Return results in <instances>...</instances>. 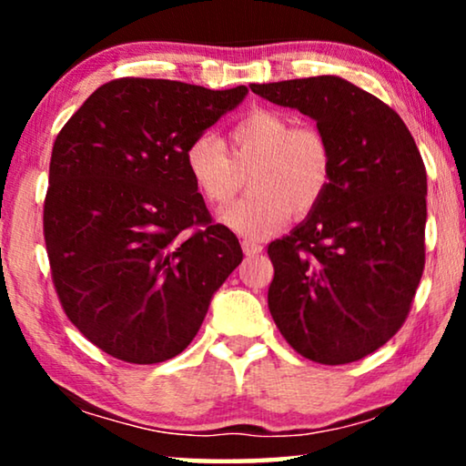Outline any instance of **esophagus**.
<instances>
[{"label": "esophagus", "mask_w": 466, "mask_h": 466, "mask_svg": "<svg viewBox=\"0 0 466 466\" xmlns=\"http://www.w3.org/2000/svg\"><path fill=\"white\" fill-rule=\"evenodd\" d=\"M241 248H244L246 257H258V254L263 252V246H260L258 241H254V239H244V241H241Z\"/></svg>", "instance_id": "34e87169"}]
</instances>
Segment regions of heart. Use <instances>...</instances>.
I'll list each match as a JSON object with an SVG mask.
<instances>
[{"label": "heart", "instance_id": "obj_1", "mask_svg": "<svg viewBox=\"0 0 466 466\" xmlns=\"http://www.w3.org/2000/svg\"><path fill=\"white\" fill-rule=\"evenodd\" d=\"M231 155L214 136L188 144L187 169L199 193L225 206L244 184L241 169H250V190L222 212V222L244 238L258 239L289 220L303 216L327 195L333 177V150L322 131L295 127L276 110H254L228 129Z\"/></svg>", "mask_w": 466, "mask_h": 466}]
</instances>
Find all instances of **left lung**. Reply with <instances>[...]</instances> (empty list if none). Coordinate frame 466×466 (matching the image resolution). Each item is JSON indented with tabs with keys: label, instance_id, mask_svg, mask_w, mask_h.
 I'll return each mask as SVG.
<instances>
[{
	"label": "left lung",
	"instance_id": "left-lung-1",
	"mask_svg": "<svg viewBox=\"0 0 466 466\" xmlns=\"http://www.w3.org/2000/svg\"><path fill=\"white\" fill-rule=\"evenodd\" d=\"M314 118L333 150L327 195L267 248V303L292 350L346 365L403 327L424 271L426 169L390 106L339 76L250 85Z\"/></svg>",
	"mask_w": 466,
	"mask_h": 466
}]
</instances>
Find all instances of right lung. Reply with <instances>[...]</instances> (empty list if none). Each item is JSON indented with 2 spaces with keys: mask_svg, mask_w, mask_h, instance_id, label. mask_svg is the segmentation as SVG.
Segmentation results:
<instances>
[{
  "mask_svg": "<svg viewBox=\"0 0 466 466\" xmlns=\"http://www.w3.org/2000/svg\"><path fill=\"white\" fill-rule=\"evenodd\" d=\"M246 93L112 80L55 139L44 201L53 282L74 327L114 359L180 354L244 258L231 228L212 222L184 155Z\"/></svg>",
  "mask_w": 466,
  "mask_h": 466,
  "instance_id": "obj_1",
  "label": "right lung"
}]
</instances>
